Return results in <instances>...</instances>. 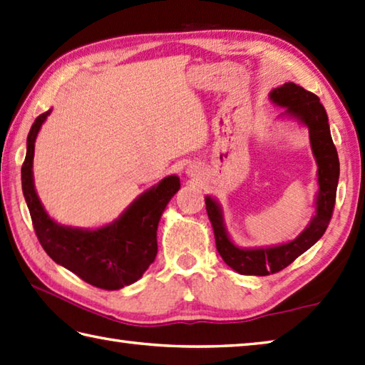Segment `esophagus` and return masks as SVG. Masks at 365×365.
<instances>
[{
	"label": "esophagus",
	"mask_w": 365,
	"mask_h": 365,
	"mask_svg": "<svg viewBox=\"0 0 365 365\" xmlns=\"http://www.w3.org/2000/svg\"><path fill=\"white\" fill-rule=\"evenodd\" d=\"M187 174H188L190 177H195V175L197 174V170H196L195 168H188V169H187Z\"/></svg>",
	"instance_id": "esophagus-1"
}]
</instances>
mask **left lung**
Instances as JSON below:
<instances>
[{
	"label": "left lung",
	"instance_id": "obj_1",
	"mask_svg": "<svg viewBox=\"0 0 365 365\" xmlns=\"http://www.w3.org/2000/svg\"><path fill=\"white\" fill-rule=\"evenodd\" d=\"M269 99L278 107H284V112L278 118H292L309 130L310 147L318 166V192L315 197V215L305 230L294 240L272 247L242 248L232 242L226 230L223 209L217 199L205 196L207 215L215 234L217 250L223 261L235 272L242 275L264 277L280 272L282 269L294 261L310 247L323 237L329 225L335 192H337L340 163L337 150L331 138L329 120L319 98L307 91L299 85L288 82L269 93Z\"/></svg>",
	"mask_w": 365,
	"mask_h": 365
}]
</instances>
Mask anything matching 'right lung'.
I'll list each match as a JSON object with an SVG mask.
<instances>
[{"instance_id": "obj_1", "label": "right lung", "mask_w": 365, "mask_h": 365, "mask_svg": "<svg viewBox=\"0 0 365 365\" xmlns=\"http://www.w3.org/2000/svg\"><path fill=\"white\" fill-rule=\"evenodd\" d=\"M50 112L41 113L34 120L21 166V190L36 235L50 258L83 282L109 291L128 287L138 282L156 258L158 223L166 205L180 190V178L164 177L135 197L117 220L96 230L56 223L42 205L33 178L34 142Z\"/></svg>"}]
</instances>
